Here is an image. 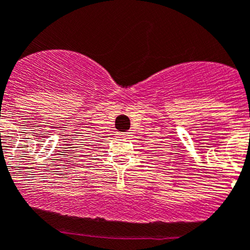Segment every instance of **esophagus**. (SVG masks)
<instances>
[{"label": "esophagus", "mask_w": 250, "mask_h": 250, "mask_svg": "<svg viewBox=\"0 0 250 250\" xmlns=\"http://www.w3.org/2000/svg\"><path fill=\"white\" fill-rule=\"evenodd\" d=\"M117 136L121 139H129L130 133H117Z\"/></svg>", "instance_id": "34e87169"}]
</instances>
